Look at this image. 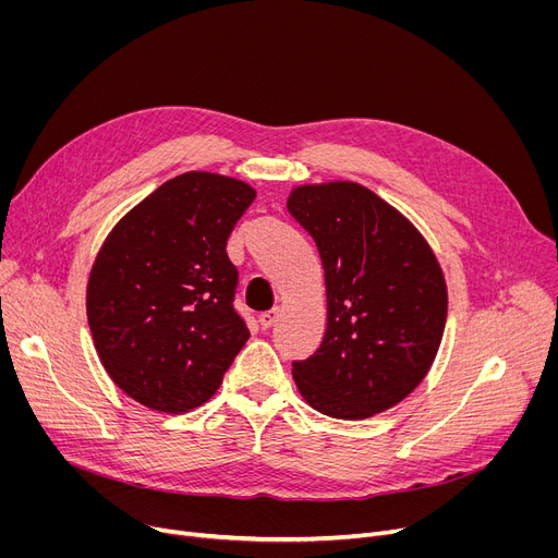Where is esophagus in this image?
<instances>
[{"label": "esophagus", "instance_id": "1", "mask_svg": "<svg viewBox=\"0 0 558 558\" xmlns=\"http://www.w3.org/2000/svg\"><path fill=\"white\" fill-rule=\"evenodd\" d=\"M278 314H280V310H278V307L267 310V312H262V314H259V326H262V328H271V326L276 324Z\"/></svg>", "mask_w": 558, "mask_h": 558}]
</instances>
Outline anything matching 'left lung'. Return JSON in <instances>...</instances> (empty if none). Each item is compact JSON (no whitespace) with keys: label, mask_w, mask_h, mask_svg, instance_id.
<instances>
[{"label":"left lung","mask_w":558,"mask_h":558,"mask_svg":"<svg viewBox=\"0 0 558 558\" xmlns=\"http://www.w3.org/2000/svg\"><path fill=\"white\" fill-rule=\"evenodd\" d=\"M287 210L314 238L328 291L324 341L291 364L296 387L332 418L385 412L421 385L441 345L444 271L423 234L364 185H303Z\"/></svg>","instance_id":"8db88e82"}]
</instances>
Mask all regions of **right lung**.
Masks as SVG:
<instances>
[{"label":"right lung","instance_id":"right-lung-1","mask_svg":"<svg viewBox=\"0 0 558 558\" xmlns=\"http://www.w3.org/2000/svg\"><path fill=\"white\" fill-rule=\"evenodd\" d=\"M255 198L242 181L187 171L112 228L87 280V324L112 383L181 414L210 400L251 337L234 310L226 244Z\"/></svg>","mask_w":558,"mask_h":558}]
</instances>
